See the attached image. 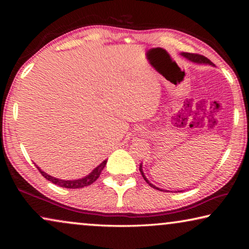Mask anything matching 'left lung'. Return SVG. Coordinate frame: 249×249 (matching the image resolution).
Returning a JSON list of instances; mask_svg holds the SVG:
<instances>
[{"instance_id": "left-lung-1", "label": "left lung", "mask_w": 249, "mask_h": 249, "mask_svg": "<svg viewBox=\"0 0 249 249\" xmlns=\"http://www.w3.org/2000/svg\"><path fill=\"white\" fill-rule=\"evenodd\" d=\"M181 54H182V56L184 57V58H187L188 60H190V61H192V62H196V64H208V65H211V66H214L212 62H211V60H209L208 58L206 57H204V56H201V54H197V53H181ZM142 166L141 165L140 166V171H141V174H142V178L145 179V181L147 183H148L150 187H153V188H155V189H158V190H160V191H163V190H161V189H159V188H157V187H155L154 184H151L148 180H147V178L145 177V175H144V172H142Z\"/></svg>"}]
</instances>
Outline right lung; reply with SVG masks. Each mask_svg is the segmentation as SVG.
<instances>
[{
    "instance_id": "1",
    "label": "right lung",
    "mask_w": 249,
    "mask_h": 249,
    "mask_svg": "<svg viewBox=\"0 0 249 249\" xmlns=\"http://www.w3.org/2000/svg\"><path fill=\"white\" fill-rule=\"evenodd\" d=\"M107 160H104V161L101 162L98 167L94 168V170H92L91 174L86 176L84 178L78 179V180H61V179L54 178V177L47 175L46 172L41 170L39 167H37V169L39 170L41 176L45 177L46 179L50 181V182H53V184L59 185V187L67 188V189H81V188L88 187V185L92 184L96 179L99 178L100 175H101V171L104 169L105 165H107Z\"/></svg>"
}]
</instances>
